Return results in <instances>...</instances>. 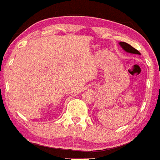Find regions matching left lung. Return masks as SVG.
Instances as JSON below:
<instances>
[{
    "label": "left lung",
    "instance_id": "left-lung-1",
    "mask_svg": "<svg viewBox=\"0 0 160 160\" xmlns=\"http://www.w3.org/2000/svg\"><path fill=\"white\" fill-rule=\"evenodd\" d=\"M119 45L122 48L124 51L128 52L129 53H133V54H140V53L135 49V48L132 47L131 46H130L129 44L126 43V42H119Z\"/></svg>",
    "mask_w": 160,
    "mask_h": 160
}]
</instances>
